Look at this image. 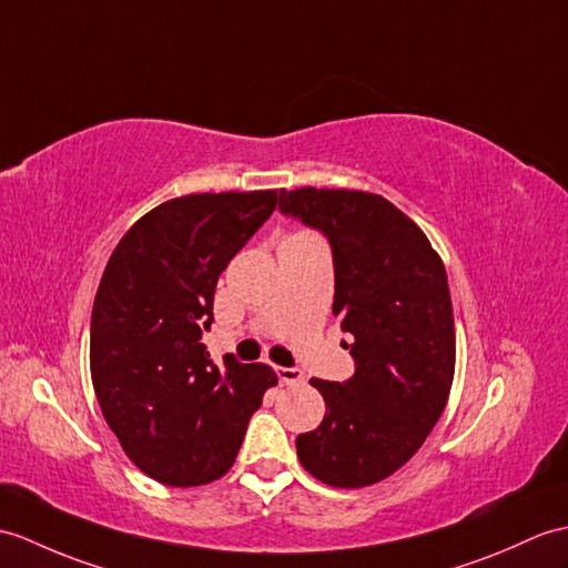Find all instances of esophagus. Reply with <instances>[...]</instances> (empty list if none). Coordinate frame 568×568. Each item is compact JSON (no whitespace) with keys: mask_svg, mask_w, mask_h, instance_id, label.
Segmentation results:
<instances>
[{"mask_svg":"<svg viewBox=\"0 0 568 568\" xmlns=\"http://www.w3.org/2000/svg\"><path fill=\"white\" fill-rule=\"evenodd\" d=\"M275 373H278L281 385H300V382H305V375L297 367H275Z\"/></svg>","mask_w":568,"mask_h":568,"instance_id":"34e87169","label":"esophagus"}]
</instances>
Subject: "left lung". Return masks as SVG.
Segmentation results:
<instances>
[{
  "mask_svg": "<svg viewBox=\"0 0 568 568\" xmlns=\"http://www.w3.org/2000/svg\"><path fill=\"white\" fill-rule=\"evenodd\" d=\"M281 213L332 244L334 314L353 336L355 361L346 382L310 379L326 414L297 435V457L328 486L363 489L418 453L450 397L455 316L443 258L412 217L375 193L283 189Z\"/></svg>",
  "mask_w": 568,
  "mask_h": 568,
  "instance_id": "obj_1",
  "label": "left lung"
}]
</instances>
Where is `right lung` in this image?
I'll return each instance as SVG.
<instances>
[{"mask_svg": "<svg viewBox=\"0 0 568 568\" xmlns=\"http://www.w3.org/2000/svg\"><path fill=\"white\" fill-rule=\"evenodd\" d=\"M278 191L191 193L142 215L105 263L91 310L89 365L105 424L166 486L230 471L248 418L278 385L268 365L210 361L220 273L271 217Z\"/></svg>", "mask_w": 568, "mask_h": 568, "instance_id": "add662e5", "label": "right lung"}]
</instances>
